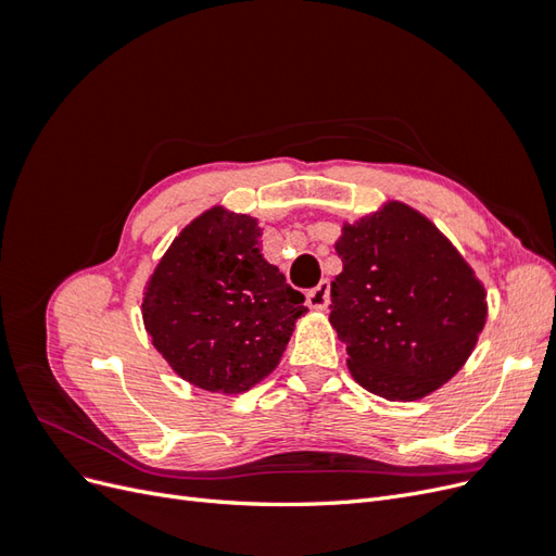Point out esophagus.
I'll use <instances>...</instances> for the list:
<instances>
[{
    "mask_svg": "<svg viewBox=\"0 0 556 556\" xmlns=\"http://www.w3.org/2000/svg\"><path fill=\"white\" fill-rule=\"evenodd\" d=\"M329 292H331V285H329V280H323L317 285V288H313V290H308V304H311V308H327V304H329Z\"/></svg>",
    "mask_w": 556,
    "mask_h": 556,
    "instance_id": "obj_1",
    "label": "esophagus"
}]
</instances>
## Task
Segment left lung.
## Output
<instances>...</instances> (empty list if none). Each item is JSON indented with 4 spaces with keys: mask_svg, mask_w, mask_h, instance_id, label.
Segmentation results:
<instances>
[{
    "mask_svg": "<svg viewBox=\"0 0 556 556\" xmlns=\"http://www.w3.org/2000/svg\"><path fill=\"white\" fill-rule=\"evenodd\" d=\"M329 319L364 390L415 401L439 390L476 348L484 290L425 215L392 201L345 225Z\"/></svg>",
    "mask_w": 556,
    "mask_h": 556,
    "instance_id": "left-lung-1",
    "label": "left lung"
}]
</instances>
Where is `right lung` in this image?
Returning <instances> with one entry per match:
<instances>
[{
	"instance_id": "right-lung-1",
	"label": "right lung",
	"mask_w": 556,
	"mask_h": 556,
	"mask_svg": "<svg viewBox=\"0 0 556 556\" xmlns=\"http://www.w3.org/2000/svg\"><path fill=\"white\" fill-rule=\"evenodd\" d=\"M248 215L211 208L166 250L143 296V323L174 371L211 392H245L280 362L304 294L260 252Z\"/></svg>"
}]
</instances>
